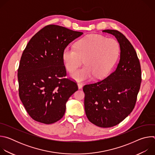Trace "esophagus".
I'll use <instances>...</instances> for the list:
<instances>
[{
	"label": "esophagus",
	"instance_id": "34e87169",
	"mask_svg": "<svg viewBox=\"0 0 155 155\" xmlns=\"http://www.w3.org/2000/svg\"><path fill=\"white\" fill-rule=\"evenodd\" d=\"M78 89H81V88L83 87V84L81 83H78Z\"/></svg>",
	"mask_w": 155,
	"mask_h": 155
}]
</instances>
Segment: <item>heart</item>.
Instances as JSON below:
<instances>
[{"mask_svg": "<svg viewBox=\"0 0 155 155\" xmlns=\"http://www.w3.org/2000/svg\"><path fill=\"white\" fill-rule=\"evenodd\" d=\"M120 45L114 38L96 34L87 35L80 40L75 48L66 47L62 59L68 72L72 73L83 63V68L74 72L72 77L77 81L102 78L111 71L120 54Z\"/></svg>", "mask_w": 155, "mask_h": 155, "instance_id": "b5f03b06", "label": "heart"}]
</instances>
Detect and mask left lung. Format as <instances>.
<instances>
[{
	"label": "left lung",
	"instance_id": "obj_1",
	"mask_svg": "<svg viewBox=\"0 0 155 155\" xmlns=\"http://www.w3.org/2000/svg\"><path fill=\"white\" fill-rule=\"evenodd\" d=\"M112 34L120 46L117 69L102 80L85 84L84 110L93 124L110 127L121 123L133 110L142 81L139 59L127 38L117 30H104Z\"/></svg>",
	"mask_w": 155,
	"mask_h": 155
}]
</instances>
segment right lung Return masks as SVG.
Segmentation results:
<instances>
[{
  "instance_id": "1",
  "label": "right lung",
  "mask_w": 155,
  "mask_h": 155,
  "mask_svg": "<svg viewBox=\"0 0 155 155\" xmlns=\"http://www.w3.org/2000/svg\"><path fill=\"white\" fill-rule=\"evenodd\" d=\"M82 34L50 25L36 33L23 51L18 69L19 96L35 121L49 124L64 116L65 104L78 86L65 77L62 53Z\"/></svg>"
}]
</instances>
